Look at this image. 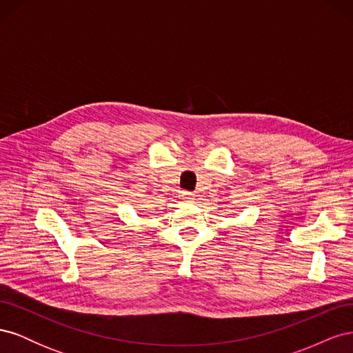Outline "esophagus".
I'll list each match as a JSON object with an SVG mask.
<instances>
[{"label": "esophagus", "mask_w": 353, "mask_h": 353, "mask_svg": "<svg viewBox=\"0 0 353 353\" xmlns=\"http://www.w3.org/2000/svg\"><path fill=\"white\" fill-rule=\"evenodd\" d=\"M181 197H183L185 201H193L194 200V194L193 193H188V191H184V193L181 194Z\"/></svg>", "instance_id": "obj_1"}]
</instances>
